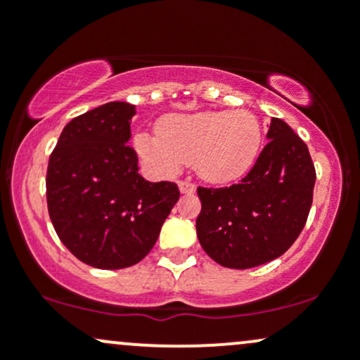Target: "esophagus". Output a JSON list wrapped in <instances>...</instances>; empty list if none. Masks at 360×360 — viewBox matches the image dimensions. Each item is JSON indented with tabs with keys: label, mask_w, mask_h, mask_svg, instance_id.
Listing matches in <instances>:
<instances>
[{
	"label": "esophagus",
	"mask_w": 360,
	"mask_h": 360,
	"mask_svg": "<svg viewBox=\"0 0 360 360\" xmlns=\"http://www.w3.org/2000/svg\"><path fill=\"white\" fill-rule=\"evenodd\" d=\"M179 191L183 194H193L194 191H196V186H194L193 183H189V181H181Z\"/></svg>",
	"instance_id": "esophagus-1"
}]
</instances>
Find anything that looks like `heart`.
I'll list each match as a JSON object with an SVG mask.
<instances>
[{"mask_svg":"<svg viewBox=\"0 0 360 360\" xmlns=\"http://www.w3.org/2000/svg\"><path fill=\"white\" fill-rule=\"evenodd\" d=\"M135 147L162 174H176L186 162H193L206 183L229 184L257 162L262 127L247 110L167 115L157 123V137L140 134Z\"/></svg>","mask_w":360,"mask_h":360,"instance_id":"1","label":"heart"}]
</instances>
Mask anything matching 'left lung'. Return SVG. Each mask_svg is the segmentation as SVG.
Here are the masks:
<instances>
[{"label": "left lung", "mask_w": 360, "mask_h": 360, "mask_svg": "<svg viewBox=\"0 0 360 360\" xmlns=\"http://www.w3.org/2000/svg\"><path fill=\"white\" fill-rule=\"evenodd\" d=\"M267 146L238 184L198 188V240L223 267L250 269L281 257L307 223L315 166L286 122L271 120Z\"/></svg>", "instance_id": "8db88e82"}]
</instances>
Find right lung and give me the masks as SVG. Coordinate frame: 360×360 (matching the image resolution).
Instances as JSON below:
<instances>
[{
	"label": "right lung",
	"instance_id": "add662e5",
	"mask_svg": "<svg viewBox=\"0 0 360 360\" xmlns=\"http://www.w3.org/2000/svg\"><path fill=\"white\" fill-rule=\"evenodd\" d=\"M135 106L111 101L62 130L47 167L49 217L60 242L96 269L142 260L179 200L174 183H148L128 146Z\"/></svg>",
	"mask_w": 360,
	"mask_h": 360
}]
</instances>
